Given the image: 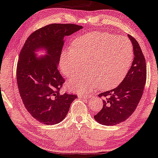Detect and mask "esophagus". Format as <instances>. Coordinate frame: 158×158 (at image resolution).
<instances>
[{
	"label": "esophagus",
	"mask_w": 158,
	"mask_h": 158,
	"mask_svg": "<svg viewBox=\"0 0 158 158\" xmlns=\"http://www.w3.org/2000/svg\"><path fill=\"white\" fill-rule=\"evenodd\" d=\"M79 98H88L90 97V96L88 95H84V94H81V93H79L78 95H77Z\"/></svg>",
	"instance_id": "obj_1"
}]
</instances>
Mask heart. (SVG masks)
<instances>
[{
  "mask_svg": "<svg viewBox=\"0 0 158 158\" xmlns=\"http://www.w3.org/2000/svg\"><path fill=\"white\" fill-rule=\"evenodd\" d=\"M72 45L63 51L60 64L63 74L71 77L86 61L88 69L68 83L80 93L89 92L99 84L102 88L115 85L124 78L133 61V46L125 36L93 32L77 36Z\"/></svg>",
  "mask_w": 158,
  "mask_h": 158,
  "instance_id": "1",
  "label": "heart"
}]
</instances>
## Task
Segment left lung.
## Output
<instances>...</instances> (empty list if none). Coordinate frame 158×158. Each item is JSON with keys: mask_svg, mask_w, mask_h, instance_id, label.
<instances>
[{"mask_svg": "<svg viewBox=\"0 0 158 158\" xmlns=\"http://www.w3.org/2000/svg\"><path fill=\"white\" fill-rule=\"evenodd\" d=\"M134 50V60L128 73L118 87L100 93L103 106L94 115L95 120L105 125L124 122L135 110L140 102L147 78L145 58L138 41L128 35Z\"/></svg>", "mask_w": 158, "mask_h": 158, "instance_id": "1", "label": "left lung"}]
</instances>
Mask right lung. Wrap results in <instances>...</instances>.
I'll return each mask as SVG.
<instances>
[{
    "instance_id": "add662e5",
    "label": "right lung",
    "mask_w": 158,
    "mask_h": 158,
    "mask_svg": "<svg viewBox=\"0 0 158 158\" xmlns=\"http://www.w3.org/2000/svg\"><path fill=\"white\" fill-rule=\"evenodd\" d=\"M83 28L78 25L53 23L34 31L20 51L18 60L17 84L27 111L38 122L54 125L64 120L76 95L60 93L65 80L58 69L63 38ZM47 50L37 59L35 52Z\"/></svg>"
}]
</instances>
